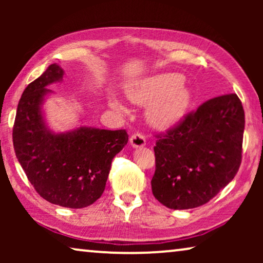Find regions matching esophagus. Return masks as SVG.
<instances>
[{
    "instance_id": "34e87169",
    "label": "esophagus",
    "mask_w": 263,
    "mask_h": 263,
    "mask_svg": "<svg viewBox=\"0 0 263 263\" xmlns=\"http://www.w3.org/2000/svg\"><path fill=\"white\" fill-rule=\"evenodd\" d=\"M130 145L134 147V148L145 146L146 145L145 135L141 134V133H134V134L130 136Z\"/></svg>"
}]
</instances>
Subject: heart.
I'll return each mask as SVG.
<instances>
[{
  "mask_svg": "<svg viewBox=\"0 0 263 263\" xmlns=\"http://www.w3.org/2000/svg\"><path fill=\"white\" fill-rule=\"evenodd\" d=\"M129 98L138 104H149L147 115L158 127H166L184 116L190 103V93L183 84L182 75L175 73L158 74L143 79L132 87ZM115 109H121L116 99L110 102Z\"/></svg>",
  "mask_w": 263,
  "mask_h": 263,
  "instance_id": "b5f03b06",
  "label": "heart"
}]
</instances>
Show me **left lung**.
Wrapping results in <instances>:
<instances>
[{
	"label": "left lung",
	"instance_id": "1",
	"mask_svg": "<svg viewBox=\"0 0 263 263\" xmlns=\"http://www.w3.org/2000/svg\"><path fill=\"white\" fill-rule=\"evenodd\" d=\"M244 110L235 93L212 98L157 135L156 199L171 210L200 207L235 177L242 161Z\"/></svg>",
	"mask_w": 263,
	"mask_h": 263
}]
</instances>
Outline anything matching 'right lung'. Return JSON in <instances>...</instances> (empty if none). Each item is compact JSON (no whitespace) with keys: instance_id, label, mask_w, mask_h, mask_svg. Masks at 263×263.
Listing matches in <instances>:
<instances>
[{"instance_id":"right-lung-1","label":"right lung","mask_w":263,"mask_h":263,"mask_svg":"<svg viewBox=\"0 0 263 263\" xmlns=\"http://www.w3.org/2000/svg\"><path fill=\"white\" fill-rule=\"evenodd\" d=\"M56 63L25 88L13 127L16 158L28 181L49 202L67 208L87 207L102 196L114 157L127 145L124 129L80 127L55 134L42 115L46 86L61 81Z\"/></svg>"}]
</instances>
